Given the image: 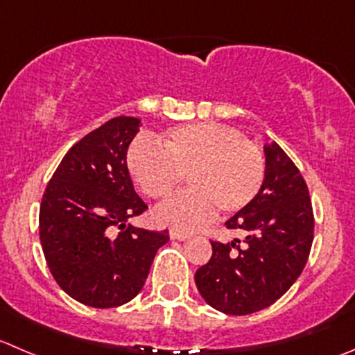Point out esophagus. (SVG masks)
<instances>
[{
	"label": "esophagus",
	"mask_w": 355,
	"mask_h": 355,
	"mask_svg": "<svg viewBox=\"0 0 355 355\" xmlns=\"http://www.w3.org/2000/svg\"><path fill=\"white\" fill-rule=\"evenodd\" d=\"M170 237L171 239H187V237H191V232H187V230H180V229H171L170 230Z\"/></svg>",
	"instance_id": "esophagus-1"
}]
</instances>
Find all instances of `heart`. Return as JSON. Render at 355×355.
Segmentation results:
<instances>
[{"label":"heart","mask_w":355,"mask_h":355,"mask_svg":"<svg viewBox=\"0 0 355 355\" xmlns=\"http://www.w3.org/2000/svg\"><path fill=\"white\" fill-rule=\"evenodd\" d=\"M156 144L135 140L126 150V168L140 191L159 201L187 178L192 189L156 209L166 225L194 229L211 218L215 206L237 213L261 191L263 154L232 126L192 123L168 130Z\"/></svg>","instance_id":"1"}]
</instances>
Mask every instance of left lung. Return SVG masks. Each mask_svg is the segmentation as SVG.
<instances>
[{
    "label": "left lung",
    "mask_w": 355,
    "mask_h": 355,
    "mask_svg": "<svg viewBox=\"0 0 355 355\" xmlns=\"http://www.w3.org/2000/svg\"><path fill=\"white\" fill-rule=\"evenodd\" d=\"M265 180L251 205L225 222L243 244L211 241L209 261L196 272L206 304L246 315L279 300L298 279L314 239V213L304 177L276 142L263 146Z\"/></svg>",
    "instance_id": "left-lung-1"
}]
</instances>
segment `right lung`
Masks as SVG:
<instances>
[{
	"label": "right lung",
	"instance_id": "obj_1",
	"mask_svg": "<svg viewBox=\"0 0 355 355\" xmlns=\"http://www.w3.org/2000/svg\"><path fill=\"white\" fill-rule=\"evenodd\" d=\"M140 119L119 116L69 149L48 182L40 208V239L48 269L74 300L95 309L140 293L168 230L126 223L147 205L133 189L126 150Z\"/></svg>",
	"mask_w": 355,
	"mask_h": 355
}]
</instances>
